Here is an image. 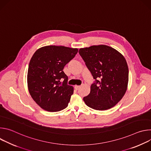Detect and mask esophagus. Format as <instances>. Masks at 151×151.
Returning a JSON list of instances; mask_svg holds the SVG:
<instances>
[{"instance_id":"1","label":"esophagus","mask_w":151,"mask_h":151,"mask_svg":"<svg viewBox=\"0 0 151 151\" xmlns=\"http://www.w3.org/2000/svg\"><path fill=\"white\" fill-rule=\"evenodd\" d=\"M80 87H81L80 85H75V88L76 90H78L80 88Z\"/></svg>"}]
</instances>
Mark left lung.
I'll return each mask as SVG.
<instances>
[{
    "label": "left lung",
    "mask_w": 151,
    "mask_h": 151,
    "mask_svg": "<svg viewBox=\"0 0 151 151\" xmlns=\"http://www.w3.org/2000/svg\"><path fill=\"white\" fill-rule=\"evenodd\" d=\"M79 53L96 80L90 93L83 100L91 108L104 111L115 106L124 96L128 82V68L124 57L104 45L81 48Z\"/></svg>",
    "instance_id": "left-lung-1"
}]
</instances>
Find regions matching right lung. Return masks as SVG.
Segmentation results:
<instances>
[{
	"label": "right lung",
	"mask_w": 151,
	"mask_h": 151,
	"mask_svg": "<svg viewBox=\"0 0 151 151\" xmlns=\"http://www.w3.org/2000/svg\"><path fill=\"white\" fill-rule=\"evenodd\" d=\"M78 51L77 48L50 45L38 49L33 55L27 73L28 89L42 109L58 112L68 106L73 88L68 85V77L63 70Z\"/></svg>",
	"instance_id": "1"
}]
</instances>
